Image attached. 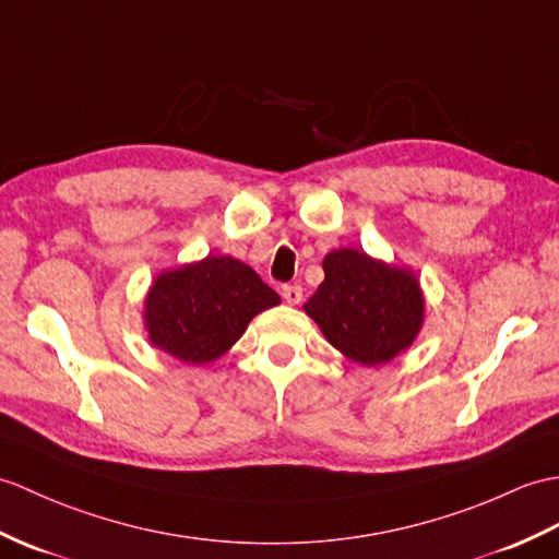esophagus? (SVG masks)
Wrapping results in <instances>:
<instances>
[{
  "label": "esophagus",
  "mask_w": 559,
  "mask_h": 559,
  "mask_svg": "<svg viewBox=\"0 0 559 559\" xmlns=\"http://www.w3.org/2000/svg\"><path fill=\"white\" fill-rule=\"evenodd\" d=\"M283 300L288 305H300L302 302V288L297 283L283 285Z\"/></svg>",
  "instance_id": "34e87169"
}]
</instances>
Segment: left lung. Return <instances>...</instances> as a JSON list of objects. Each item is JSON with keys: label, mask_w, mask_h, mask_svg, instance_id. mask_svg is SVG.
Here are the masks:
<instances>
[{"label": "left lung", "mask_w": 559, "mask_h": 559, "mask_svg": "<svg viewBox=\"0 0 559 559\" xmlns=\"http://www.w3.org/2000/svg\"><path fill=\"white\" fill-rule=\"evenodd\" d=\"M323 274L305 309L345 357L383 365L417 338L424 297L409 271L357 250H335L323 259Z\"/></svg>", "instance_id": "1"}]
</instances>
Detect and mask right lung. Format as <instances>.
<instances>
[{
    "label": "right lung",
    "instance_id": "add662e5",
    "mask_svg": "<svg viewBox=\"0 0 559 559\" xmlns=\"http://www.w3.org/2000/svg\"><path fill=\"white\" fill-rule=\"evenodd\" d=\"M281 297L233 257H206L166 271L147 295L150 341L190 365L221 357L248 329L254 314Z\"/></svg>",
    "mask_w": 559,
    "mask_h": 559
}]
</instances>
